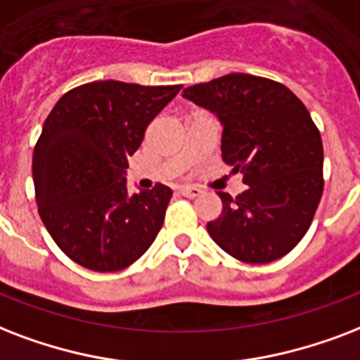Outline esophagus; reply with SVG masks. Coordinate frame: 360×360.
Here are the masks:
<instances>
[{
    "mask_svg": "<svg viewBox=\"0 0 360 360\" xmlns=\"http://www.w3.org/2000/svg\"><path fill=\"white\" fill-rule=\"evenodd\" d=\"M178 191H180L184 197H191V199H193V197H199V195L202 193V189L195 188V186H182Z\"/></svg>",
    "mask_w": 360,
    "mask_h": 360,
    "instance_id": "obj_1",
    "label": "esophagus"
}]
</instances>
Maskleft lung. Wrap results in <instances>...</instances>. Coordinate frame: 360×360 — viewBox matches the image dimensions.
<instances>
[{"mask_svg": "<svg viewBox=\"0 0 360 360\" xmlns=\"http://www.w3.org/2000/svg\"><path fill=\"white\" fill-rule=\"evenodd\" d=\"M184 97L218 114L221 155L244 172L236 199L206 231L238 261L263 264L291 252L310 229L323 195V142L308 108L287 86L231 73L193 84Z\"/></svg>", "mask_w": 360, "mask_h": 360, "instance_id": "8db88e82", "label": "left lung"}]
</instances>
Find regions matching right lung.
Wrapping results in <instances>:
<instances>
[{
  "label": "right lung",
  "instance_id": "1",
  "mask_svg": "<svg viewBox=\"0 0 360 360\" xmlns=\"http://www.w3.org/2000/svg\"><path fill=\"white\" fill-rule=\"evenodd\" d=\"M182 86L97 80L56 103L33 150L39 216L61 252L84 269L116 272L160 233L172 191L127 195L124 172L148 124Z\"/></svg>",
  "mask_w": 360,
  "mask_h": 360
}]
</instances>
